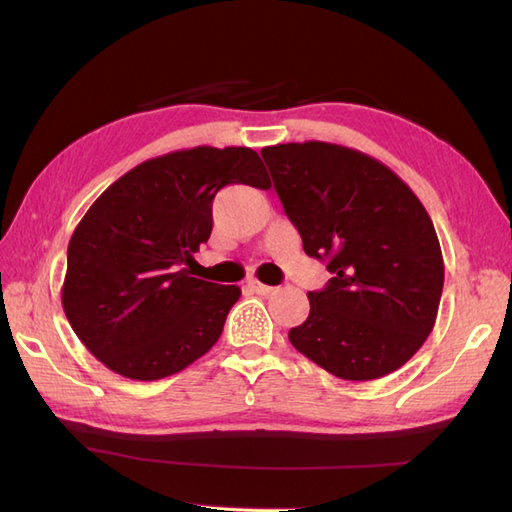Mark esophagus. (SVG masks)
Returning a JSON list of instances; mask_svg holds the SVG:
<instances>
[{
  "mask_svg": "<svg viewBox=\"0 0 512 512\" xmlns=\"http://www.w3.org/2000/svg\"><path fill=\"white\" fill-rule=\"evenodd\" d=\"M246 288L257 292V295H270V292L275 290L273 286H266V284H262V281H257V279H248L246 281Z\"/></svg>",
  "mask_w": 512,
  "mask_h": 512,
  "instance_id": "obj_1",
  "label": "esophagus"
}]
</instances>
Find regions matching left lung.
Segmentation results:
<instances>
[{"label":"left lung","mask_w":512,"mask_h":512,"mask_svg":"<svg viewBox=\"0 0 512 512\" xmlns=\"http://www.w3.org/2000/svg\"><path fill=\"white\" fill-rule=\"evenodd\" d=\"M306 255L334 275L308 292L288 332L312 363L343 380L405 365L436 325L444 262L431 217L405 182L363 151L306 140L262 149Z\"/></svg>","instance_id":"left-lung-1"}]
</instances>
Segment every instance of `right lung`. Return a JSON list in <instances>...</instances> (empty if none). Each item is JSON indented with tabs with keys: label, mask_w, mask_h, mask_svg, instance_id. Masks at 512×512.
<instances>
[{
	"label": "right lung",
	"mask_w": 512,
	"mask_h": 512,
	"mask_svg": "<svg viewBox=\"0 0 512 512\" xmlns=\"http://www.w3.org/2000/svg\"><path fill=\"white\" fill-rule=\"evenodd\" d=\"M226 184L270 187L257 151H171L110 184L74 228L63 312L112 372L160 380L220 339L242 290L195 279L182 266L195 262L193 253L211 237V204Z\"/></svg>",
	"instance_id": "obj_1"
}]
</instances>
